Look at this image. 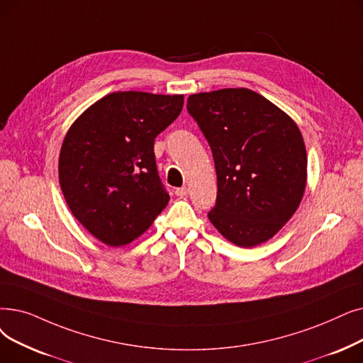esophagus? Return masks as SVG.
Masks as SVG:
<instances>
[{"mask_svg":"<svg viewBox=\"0 0 363 363\" xmlns=\"http://www.w3.org/2000/svg\"><path fill=\"white\" fill-rule=\"evenodd\" d=\"M175 194H177L178 197H185V196L188 194V188H186V186L177 188V190H175Z\"/></svg>","mask_w":363,"mask_h":363,"instance_id":"esophagus-1","label":"esophagus"}]
</instances>
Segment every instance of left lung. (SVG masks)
<instances>
[{"label": "left lung", "instance_id": "obj_1", "mask_svg": "<svg viewBox=\"0 0 363 363\" xmlns=\"http://www.w3.org/2000/svg\"><path fill=\"white\" fill-rule=\"evenodd\" d=\"M186 111L215 162L218 194L211 223L242 247L272 239L306 190L307 154L296 124L249 89L191 94Z\"/></svg>", "mask_w": 363, "mask_h": 363}]
</instances>
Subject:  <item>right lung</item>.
Here are the masks:
<instances>
[{"mask_svg": "<svg viewBox=\"0 0 363 363\" xmlns=\"http://www.w3.org/2000/svg\"><path fill=\"white\" fill-rule=\"evenodd\" d=\"M182 94L117 91L68 130L59 182L72 215L108 246L128 245L167 206L154 140L182 111Z\"/></svg>", "mask_w": 363, "mask_h": 363, "instance_id": "obj_1", "label": "right lung"}]
</instances>
